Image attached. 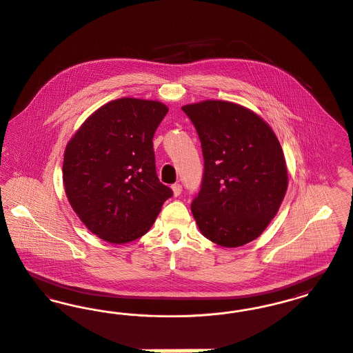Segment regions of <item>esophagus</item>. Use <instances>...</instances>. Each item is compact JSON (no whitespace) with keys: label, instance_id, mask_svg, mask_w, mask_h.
Here are the masks:
<instances>
[{"label":"esophagus","instance_id":"obj_1","mask_svg":"<svg viewBox=\"0 0 353 353\" xmlns=\"http://www.w3.org/2000/svg\"><path fill=\"white\" fill-rule=\"evenodd\" d=\"M171 188H172L174 196H178V195H181V192H182V186H181L179 183H175V185H172Z\"/></svg>","mask_w":353,"mask_h":353}]
</instances>
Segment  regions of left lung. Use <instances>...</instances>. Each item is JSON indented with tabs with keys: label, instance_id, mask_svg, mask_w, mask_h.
<instances>
[{
	"label": "left lung",
	"instance_id": "left-lung-1",
	"mask_svg": "<svg viewBox=\"0 0 353 353\" xmlns=\"http://www.w3.org/2000/svg\"><path fill=\"white\" fill-rule=\"evenodd\" d=\"M199 135L202 188L191 203L208 239L238 248L259 238L288 190V167L272 127L252 110L225 100L182 107Z\"/></svg>",
	"mask_w": 353,
	"mask_h": 353
}]
</instances>
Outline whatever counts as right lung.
<instances>
[{"mask_svg":"<svg viewBox=\"0 0 353 353\" xmlns=\"http://www.w3.org/2000/svg\"><path fill=\"white\" fill-rule=\"evenodd\" d=\"M167 112L158 100L108 101L85 119L65 147L67 198L87 229L105 242L141 238L172 195L157 176L152 145Z\"/></svg>","mask_w":353,"mask_h":353,"instance_id":"add662e5","label":"right lung"}]
</instances>
